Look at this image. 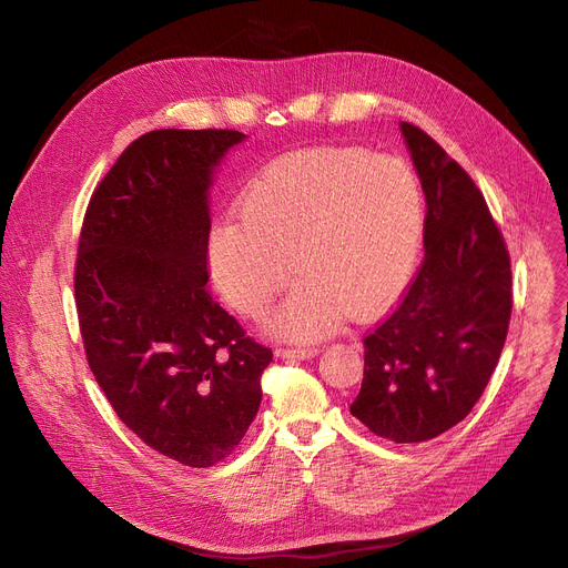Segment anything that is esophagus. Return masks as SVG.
I'll return each instance as SVG.
<instances>
[{"instance_id":"obj_1","label":"esophagus","mask_w":568,"mask_h":568,"mask_svg":"<svg viewBox=\"0 0 568 568\" xmlns=\"http://www.w3.org/2000/svg\"><path fill=\"white\" fill-rule=\"evenodd\" d=\"M317 354V347H276L278 359H313Z\"/></svg>"}]
</instances>
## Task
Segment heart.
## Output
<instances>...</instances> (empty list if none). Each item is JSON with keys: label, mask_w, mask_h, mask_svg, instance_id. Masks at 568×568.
Instances as JSON below:
<instances>
[{"label": "heart", "mask_w": 568, "mask_h": 568, "mask_svg": "<svg viewBox=\"0 0 568 568\" xmlns=\"http://www.w3.org/2000/svg\"><path fill=\"white\" fill-rule=\"evenodd\" d=\"M206 239L223 300L257 317L302 274L268 315L285 341H322L349 317L389 306L412 278L422 251L426 200L416 172L396 156L322 146L262 168Z\"/></svg>", "instance_id": "heart-1"}]
</instances>
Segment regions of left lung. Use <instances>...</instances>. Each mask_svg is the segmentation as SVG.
I'll list each match as a JSON object with an SVG mask.
<instances>
[{"label": "left lung", "mask_w": 568, "mask_h": 568, "mask_svg": "<svg viewBox=\"0 0 568 568\" xmlns=\"http://www.w3.org/2000/svg\"><path fill=\"white\" fill-rule=\"evenodd\" d=\"M400 131L426 195V253L400 306L364 338L349 412L412 444L454 428L481 398L509 332L511 262L469 174L422 129Z\"/></svg>", "instance_id": "8db88e82"}]
</instances>
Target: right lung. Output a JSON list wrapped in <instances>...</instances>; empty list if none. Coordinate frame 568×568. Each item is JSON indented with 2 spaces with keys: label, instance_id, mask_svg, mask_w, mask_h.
I'll return each instance as SVG.
<instances>
[{
  "label": "right lung",
  "instance_id": "right-lung-1",
  "mask_svg": "<svg viewBox=\"0 0 568 568\" xmlns=\"http://www.w3.org/2000/svg\"><path fill=\"white\" fill-rule=\"evenodd\" d=\"M239 131H152L89 200L75 304L89 368L146 446L189 467L234 452L274 354L206 290L209 189Z\"/></svg>",
  "mask_w": 568,
  "mask_h": 568
}]
</instances>
